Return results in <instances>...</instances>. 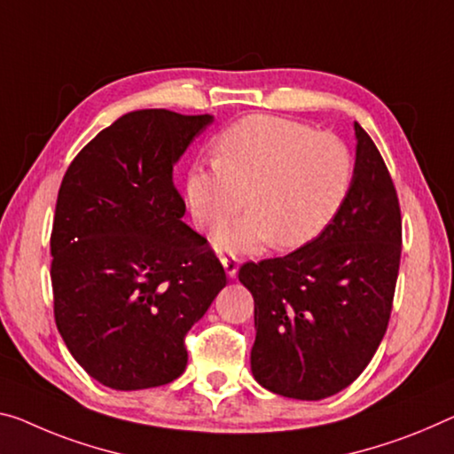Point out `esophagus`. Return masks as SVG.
Masks as SVG:
<instances>
[{"instance_id": "34e87169", "label": "esophagus", "mask_w": 454, "mask_h": 454, "mask_svg": "<svg viewBox=\"0 0 454 454\" xmlns=\"http://www.w3.org/2000/svg\"><path fill=\"white\" fill-rule=\"evenodd\" d=\"M221 263H223V268H225V274H227V278H237V271H239V262L235 260V257H223L221 260Z\"/></svg>"}]
</instances>
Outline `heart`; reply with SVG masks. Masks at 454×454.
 Wrapping results in <instances>:
<instances>
[{"label": "heart", "instance_id": "b5f03b06", "mask_svg": "<svg viewBox=\"0 0 454 454\" xmlns=\"http://www.w3.org/2000/svg\"><path fill=\"white\" fill-rule=\"evenodd\" d=\"M217 160L186 172V200L199 227L215 233L221 254L298 249L325 231L347 203L355 158L334 134L274 115H249L217 139Z\"/></svg>", "mask_w": 454, "mask_h": 454}]
</instances>
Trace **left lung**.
Returning a JSON list of instances; mask_svg holds the SVG:
<instances>
[{
  "label": "left lung",
  "instance_id": "8db88e82",
  "mask_svg": "<svg viewBox=\"0 0 454 454\" xmlns=\"http://www.w3.org/2000/svg\"><path fill=\"white\" fill-rule=\"evenodd\" d=\"M355 178L347 203L309 246L247 262L254 296L251 373L294 400H325L359 378L387 329L400 270L402 217L386 162L355 121Z\"/></svg>",
  "mask_w": 454,
  "mask_h": 454
}]
</instances>
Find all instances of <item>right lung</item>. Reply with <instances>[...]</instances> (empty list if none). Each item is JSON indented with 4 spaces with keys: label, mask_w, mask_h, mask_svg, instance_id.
Wrapping results in <instances>:
<instances>
[{
    "label": "right lung",
    "mask_w": 454,
    "mask_h": 454,
    "mask_svg": "<svg viewBox=\"0 0 454 454\" xmlns=\"http://www.w3.org/2000/svg\"><path fill=\"white\" fill-rule=\"evenodd\" d=\"M213 115L139 109L99 131L62 178L51 237L54 318L68 351L111 389L183 375L186 333L225 288L183 221L174 166Z\"/></svg>",
    "instance_id": "obj_1"
}]
</instances>
